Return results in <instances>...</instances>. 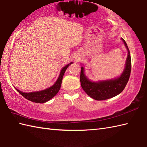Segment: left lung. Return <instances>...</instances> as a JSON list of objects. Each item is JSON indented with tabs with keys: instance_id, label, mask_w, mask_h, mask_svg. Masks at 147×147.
<instances>
[{
	"instance_id": "1",
	"label": "left lung",
	"mask_w": 147,
	"mask_h": 147,
	"mask_svg": "<svg viewBox=\"0 0 147 147\" xmlns=\"http://www.w3.org/2000/svg\"><path fill=\"white\" fill-rule=\"evenodd\" d=\"M122 40L128 53L125 68L120 76L112 80L93 82L89 80L85 76L84 67H82L80 73L81 86L87 95L96 100H104L119 95L123 91L128 82L131 70V60L128 47L123 38H122Z\"/></svg>"
}]
</instances>
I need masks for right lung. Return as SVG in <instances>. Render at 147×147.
Here are the masks:
<instances>
[{
	"mask_svg": "<svg viewBox=\"0 0 147 147\" xmlns=\"http://www.w3.org/2000/svg\"><path fill=\"white\" fill-rule=\"evenodd\" d=\"M73 62H71L62 69L61 71L60 74L57 80L54 85L49 87V88H47L45 90H41L39 92H30V93H24L20 91V90L16 88V90L20 93V94L26 98L28 100H30L35 103H40V104H42V103H45L50 100L51 98H52L55 95H57V93L59 92V90L61 88L62 80L63 78V76L66 69L69 67V65L71 64Z\"/></svg>",
	"mask_w": 147,
	"mask_h": 147,
	"instance_id": "add662e5",
	"label": "right lung"
}]
</instances>
